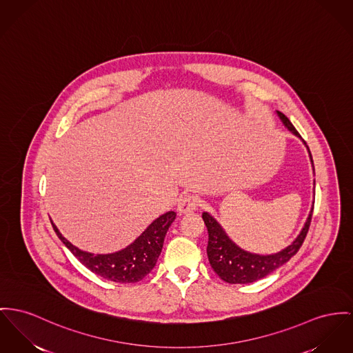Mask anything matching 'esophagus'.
<instances>
[{
    "mask_svg": "<svg viewBox=\"0 0 353 353\" xmlns=\"http://www.w3.org/2000/svg\"><path fill=\"white\" fill-rule=\"evenodd\" d=\"M198 208V198L192 194L183 195L178 202V212L179 214H188L195 212Z\"/></svg>",
    "mask_w": 353,
    "mask_h": 353,
    "instance_id": "34e87169",
    "label": "esophagus"
}]
</instances>
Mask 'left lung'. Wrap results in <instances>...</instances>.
<instances>
[{
	"mask_svg": "<svg viewBox=\"0 0 353 353\" xmlns=\"http://www.w3.org/2000/svg\"><path fill=\"white\" fill-rule=\"evenodd\" d=\"M279 118L281 119L283 125L293 132L296 137L300 138V134L294 128V125L290 123V120L286 118L282 112L277 111ZM304 144L306 145L305 141ZM307 148V145H306ZM309 158L313 165L312 155L307 148ZM314 171V167H313ZM312 214H313V208L309 212V216L306 219L305 225L301 230L299 236L285 248L281 252L276 254H268V256H261V254H254L249 253L239 246H236L234 242L228 236L222 226L212 218L209 212H203L202 218L205 221V225L208 228L209 233V243H208V257L210 261L214 272L223 280L229 283H250V282L257 281L276 269H279L283 263H286L289 259H292L301 248L304 239H305L310 221H312Z\"/></svg>",
	"mask_w": 353,
	"mask_h": 353,
	"instance_id": "obj_1",
	"label": "left lung"
}]
</instances>
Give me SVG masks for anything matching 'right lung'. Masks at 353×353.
Wrapping results in <instances>:
<instances>
[{"mask_svg": "<svg viewBox=\"0 0 353 353\" xmlns=\"http://www.w3.org/2000/svg\"><path fill=\"white\" fill-rule=\"evenodd\" d=\"M175 216L176 212H174L161 215L131 245L111 254H94L80 250L65 239L56 225L52 221L50 222L53 230L71 250L72 254L94 274L110 281L132 283L143 280L154 269L162 252L167 230Z\"/></svg>", "mask_w": 353, "mask_h": 353, "instance_id": "1", "label": "right lung"}]
</instances>
